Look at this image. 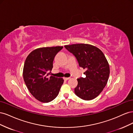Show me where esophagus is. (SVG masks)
Segmentation results:
<instances>
[{"label":"esophagus","instance_id":"esophagus-1","mask_svg":"<svg viewBox=\"0 0 133 133\" xmlns=\"http://www.w3.org/2000/svg\"><path fill=\"white\" fill-rule=\"evenodd\" d=\"M70 79V78H64V80H65V81H66V80H69Z\"/></svg>","mask_w":133,"mask_h":133}]
</instances>
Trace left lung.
I'll use <instances>...</instances> for the list:
<instances>
[{"label":"left lung","instance_id":"obj_1","mask_svg":"<svg viewBox=\"0 0 133 133\" xmlns=\"http://www.w3.org/2000/svg\"><path fill=\"white\" fill-rule=\"evenodd\" d=\"M73 54L79 66L85 69V78L77 79L75 94L85 100H92L100 94L107 85L110 74L109 65L103 52L95 46L76 44L64 46Z\"/></svg>","mask_w":133,"mask_h":133}]
</instances>
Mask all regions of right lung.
Segmentation results:
<instances>
[{"label":"right lung","mask_w":133,"mask_h":133,"mask_svg":"<svg viewBox=\"0 0 133 133\" xmlns=\"http://www.w3.org/2000/svg\"><path fill=\"white\" fill-rule=\"evenodd\" d=\"M63 46L44 47L28 55L23 68V78L28 90L34 97L43 103L54 100L64 83L63 78L49 76L55 55Z\"/></svg>","instance_id":"1"}]
</instances>
